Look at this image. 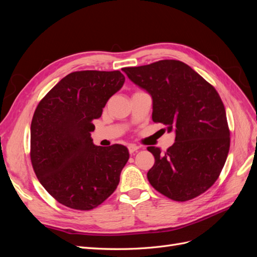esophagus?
Listing matches in <instances>:
<instances>
[{"label":"esophagus","instance_id":"esophagus-1","mask_svg":"<svg viewBox=\"0 0 257 257\" xmlns=\"http://www.w3.org/2000/svg\"><path fill=\"white\" fill-rule=\"evenodd\" d=\"M128 151H130V153L132 154V153H134V152H136L138 149H139V147H137L136 145H130L128 147Z\"/></svg>","mask_w":257,"mask_h":257}]
</instances>
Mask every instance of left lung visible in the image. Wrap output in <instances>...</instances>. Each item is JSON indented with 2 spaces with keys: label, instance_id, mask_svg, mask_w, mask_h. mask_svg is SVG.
I'll return each instance as SVG.
<instances>
[{
  "label": "left lung",
  "instance_id": "obj_1",
  "mask_svg": "<svg viewBox=\"0 0 257 257\" xmlns=\"http://www.w3.org/2000/svg\"><path fill=\"white\" fill-rule=\"evenodd\" d=\"M122 71L150 94L152 120L176 135L165 152L148 147L155 159L147 174L150 184L177 201L203 194L219 178L229 150L226 112L219 93L181 61L162 60Z\"/></svg>",
  "mask_w": 257,
  "mask_h": 257
}]
</instances>
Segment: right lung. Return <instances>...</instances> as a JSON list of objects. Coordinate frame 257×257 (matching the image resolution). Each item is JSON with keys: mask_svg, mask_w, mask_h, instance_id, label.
Returning a JSON list of instances; mask_svg holds the SVG:
<instances>
[{"mask_svg": "<svg viewBox=\"0 0 257 257\" xmlns=\"http://www.w3.org/2000/svg\"><path fill=\"white\" fill-rule=\"evenodd\" d=\"M119 71L65 76L38 104L31 123V161L50 195L76 210H91L116 189L130 153L123 145L93 144L92 121L124 83Z\"/></svg>", "mask_w": 257, "mask_h": 257, "instance_id": "right-lung-1", "label": "right lung"}]
</instances>
